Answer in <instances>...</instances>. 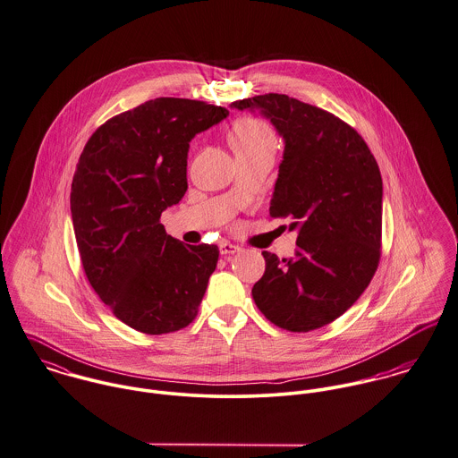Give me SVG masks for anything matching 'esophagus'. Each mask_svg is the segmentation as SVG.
Here are the masks:
<instances>
[{"instance_id":"esophagus-1","label":"esophagus","mask_w":458,"mask_h":458,"mask_svg":"<svg viewBox=\"0 0 458 458\" xmlns=\"http://www.w3.org/2000/svg\"><path fill=\"white\" fill-rule=\"evenodd\" d=\"M239 250H241L239 246H235V244L228 242V241H223V242L219 244V251H221V254H225V256L239 253Z\"/></svg>"}]
</instances>
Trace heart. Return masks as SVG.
Listing matches in <instances>:
<instances>
[{
	"label": "heart",
	"mask_w": 458,
	"mask_h": 458,
	"mask_svg": "<svg viewBox=\"0 0 458 458\" xmlns=\"http://www.w3.org/2000/svg\"><path fill=\"white\" fill-rule=\"evenodd\" d=\"M228 142L235 156L258 153V151H276L277 139L268 123L258 117H241L233 123Z\"/></svg>",
	"instance_id": "b5f03b06"
}]
</instances>
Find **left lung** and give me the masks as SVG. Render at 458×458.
Returning <instances> with one entry per match:
<instances>
[{
  "label": "left lung",
  "mask_w": 458,
  "mask_h": 458,
  "mask_svg": "<svg viewBox=\"0 0 458 458\" xmlns=\"http://www.w3.org/2000/svg\"><path fill=\"white\" fill-rule=\"evenodd\" d=\"M259 110L284 139L272 217L299 230L293 258L263 251L265 274L254 304L290 332L321 328L355 304L381 258L383 181L355 128L337 115L290 98L259 95L232 103Z\"/></svg>",
  "instance_id": "obj_1"
}]
</instances>
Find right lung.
Returning a JSON list of instances; mask_svg holds the SVG:
<instances>
[{
	"label": "right lung",
	"mask_w": 458,
	"mask_h": 458,
	"mask_svg": "<svg viewBox=\"0 0 458 458\" xmlns=\"http://www.w3.org/2000/svg\"><path fill=\"white\" fill-rule=\"evenodd\" d=\"M226 115L217 105L156 98L103 123L79 157L70 208L86 277L139 332H177L199 312L219 250L182 244L159 217L188 190L191 139Z\"/></svg>",
	"instance_id": "obj_1"
}]
</instances>
